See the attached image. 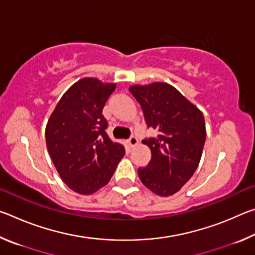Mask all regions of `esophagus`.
I'll return each mask as SVG.
<instances>
[{
  "mask_svg": "<svg viewBox=\"0 0 255 255\" xmlns=\"http://www.w3.org/2000/svg\"><path fill=\"white\" fill-rule=\"evenodd\" d=\"M137 143H138V139H137V137H135V136H131L128 139V145L130 146V147H133V146L137 145Z\"/></svg>",
  "mask_w": 255,
  "mask_h": 255,
  "instance_id": "34e87169",
  "label": "esophagus"
}]
</instances>
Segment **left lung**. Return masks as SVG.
I'll list each match as a JSON object with an SVG mask.
<instances>
[{"label":"left lung","mask_w":255,"mask_h":255,"mask_svg":"<svg viewBox=\"0 0 255 255\" xmlns=\"http://www.w3.org/2000/svg\"><path fill=\"white\" fill-rule=\"evenodd\" d=\"M129 91L141 107L146 126L158 131L143 140L152 157L138 169V176L156 195H174L199 165L206 140L204 116L170 84L132 85Z\"/></svg>","instance_id":"1"}]
</instances>
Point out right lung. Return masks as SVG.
I'll list each match as a JSON object with an SVG mask.
<instances>
[{
    "label": "right lung",
    "instance_id": "obj_1",
    "mask_svg": "<svg viewBox=\"0 0 255 255\" xmlns=\"http://www.w3.org/2000/svg\"><path fill=\"white\" fill-rule=\"evenodd\" d=\"M116 84L85 77L67 90L46 127L47 149L73 191L91 195L109 182L125 148L112 141L102 110Z\"/></svg>",
    "mask_w": 255,
    "mask_h": 255
}]
</instances>
